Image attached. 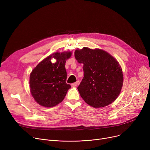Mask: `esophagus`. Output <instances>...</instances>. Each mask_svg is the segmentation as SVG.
Returning <instances> with one entry per match:
<instances>
[{
    "mask_svg": "<svg viewBox=\"0 0 150 150\" xmlns=\"http://www.w3.org/2000/svg\"><path fill=\"white\" fill-rule=\"evenodd\" d=\"M77 85H78V82L74 83H72V84H71V86H72V87H76V86H77Z\"/></svg>",
    "mask_w": 150,
    "mask_h": 150,
    "instance_id": "obj_1",
    "label": "esophagus"
}]
</instances>
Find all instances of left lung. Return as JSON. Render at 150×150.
<instances>
[{
    "label": "left lung",
    "mask_w": 150,
    "mask_h": 150,
    "mask_svg": "<svg viewBox=\"0 0 150 150\" xmlns=\"http://www.w3.org/2000/svg\"><path fill=\"white\" fill-rule=\"evenodd\" d=\"M75 57L83 64L84 77L77 88L82 98L95 108L111 104L119 96L123 83L119 62L105 50L88 47L75 50Z\"/></svg>",
    "instance_id": "1"
}]
</instances>
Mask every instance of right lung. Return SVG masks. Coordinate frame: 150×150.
<instances>
[{
  "mask_svg": "<svg viewBox=\"0 0 150 150\" xmlns=\"http://www.w3.org/2000/svg\"><path fill=\"white\" fill-rule=\"evenodd\" d=\"M72 52H56L41 61L30 75V91L37 103L50 108L57 105L64 100L67 91L71 88L66 83V60ZM52 58L57 61L52 63Z\"/></svg>",
  "mask_w": 150,
  "mask_h": 150,
  "instance_id": "obj_1",
  "label": "right lung"
}]
</instances>
